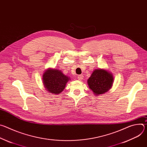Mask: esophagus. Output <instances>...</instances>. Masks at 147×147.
<instances>
[{
  "instance_id": "34e87169",
  "label": "esophagus",
  "mask_w": 147,
  "mask_h": 147,
  "mask_svg": "<svg viewBox=\"0 0 147 147\" xmlns=\"http://www.w3.org/2000/svg\"><path fill=\"white\" fill-rule=\"evenodd\" d=\"M77 78H78V80L81 81V80H82L84 78V76H83V75H82V74L78 75V77H77Z\"/></svg>"
}]
</instances>
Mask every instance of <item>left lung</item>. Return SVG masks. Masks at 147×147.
I'll list each match as a JSON object with an SVG mask.
<instances>
[{
    "instance_id": "1",
    "label": "left lung",
    "mask_w": 147,
    "mask_h": 147,
    "mask_svg": "<svg viewBox=\"0 0 147 147\" xmlns=\"http://www.w3.org/2000/svg\"><path fill=\"white\" fill-rule=\"evenodd\" d=\"M113 77L112 73L105 69H96L88 80L90 88L96 95L108 92L113 85Z\"/></svg>"
}]
</instances>
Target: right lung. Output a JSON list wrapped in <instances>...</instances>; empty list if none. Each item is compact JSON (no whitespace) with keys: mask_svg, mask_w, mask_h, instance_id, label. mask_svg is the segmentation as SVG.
Returning <instances> with one entry per match:
<instances>
[{"mask_svg":"<svg viewBox=\"0 0 147 147\" xmlns=\"http://www.w3.org/2000/svg\"><path fill=\"white\" fill-rule=\"evenodd\" d=\"M70 80V77L57 69H48L42 76L45 88L49 92L54 95L59 94L63 91L66 83Z\"/></svg>","mask_w":147,"mask_h":147,"instance_id":"obj_1","label":"right lung"}]
</instances>
